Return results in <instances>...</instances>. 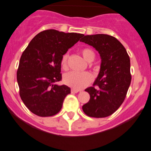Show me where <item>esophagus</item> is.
Instances as JSON below:
<instances>
[{
	"label": "esophagus",
	"instance_id": "obj_1",
	"mask_svg": "<svg viewBox=\"0 0 151 151\" xmlns=\"http://www.w3.org/2000/svg\"><path fill=\"white\" fill-rule=\"evenodd\" d=\"M71 93H79V92H80V90H75V89H71Z\"/></svg>",
	"mask_w": 151,
	"mask_h": 151
}]
</instances>
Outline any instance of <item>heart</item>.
<instances>
[{
    "label": "heart",
    "mask_w": 151,
    "mask_h": 151,
    "mask_svg": "<svg viewBox=\"0 0 151 151\" xmlns=\"http://www.w3.org/2000/svg\"><path fill=\"white\" fill-rule=\"evenodd\" d=\"M83 58L89 63L92 62L95 58V53L92 49L85 47L81 50ZM69 55L65 53L61 58V66L63 69H66L67 68V61ZM93 80V77L88 72L77 73L74 71H70L63 75V81L65 85L69 86L75 90H81V89L87 87Z\"/></svg>",
    "instance_id": "heart-1"
}]
</instances>
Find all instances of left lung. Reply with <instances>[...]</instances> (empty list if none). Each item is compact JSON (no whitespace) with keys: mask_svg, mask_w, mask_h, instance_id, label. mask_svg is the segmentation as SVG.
Segmentation results:
<instances>
[{"mask_svg":"<svg viewBox=\"0 0 151 151\" xmlns=\"http://www.w3.org/2000/svg\"><path fill=\"white\" fill-rule=\"evenodd\" d=\"M80 41L96 48L101 58L99 74L93 87L85 89L90 98L82 106V110L86 115L95 118L109 116L126 98L132 79L129 56L121 42L109 35H83Z\"/></svg>","mask_w":151,"mask_h":151,"instance_id":"8db88e82","label":"left lung"}]
</instances>
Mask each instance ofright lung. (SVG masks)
Here are the masks:
<instances>
[{"label": "right lung", "instance_id": "add662e5", "mask_svg": "<svg viewBox=\"0 0 151 151\" xmlns=\"http://www.w3.org/2000/svg\"><path fill=\"white\" fill-rule=\"evenodd\" d=\"M84 35L47 29L38 33L22 53L17 77L22 101L39 116H51L60 111L71 93L61 80V58Z\"/></svg>", "mask_w": 151, "mask_h": 151}]
</instances>
